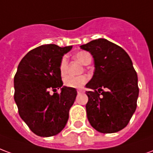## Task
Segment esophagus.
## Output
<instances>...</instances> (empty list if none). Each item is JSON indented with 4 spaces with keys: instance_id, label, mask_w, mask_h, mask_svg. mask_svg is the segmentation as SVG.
I'll list each match as a JSON object with an SVG mask.
<instances>
[{
    "instance_id": "1",
    "label": "esophagus",
    "mask_w": 153,
    "mask_h": 153,
    "mask_svg": "<svg viewBox=\"0 0 153 153\" xmlns=\"http://www.w3.org/2000/svg\"><path fill=\"white\" fill-rule=\"evenodd\" d=\"M77 93H79H79H83V91L82 89H78L77 90Z\"/></svg>"
}]
</instances>
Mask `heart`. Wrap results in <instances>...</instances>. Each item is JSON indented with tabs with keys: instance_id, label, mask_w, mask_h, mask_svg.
<instances>
[{
	"instance_id": "b5f03b06",
	"label": "heart",
	"mask_w": 153,
	"mask_h": 153,
	"mask_svg": "<svg viewBox=\"0 0 153 153\" xmlns=\"http://www.w3.org/2000/svg\"><path fill=\"white\" fill-rule=\"evenodd\" d=\"M74 58L80 63L87 65L91 63L92 56L87 51H79L74 56ZM60 72L61 75H65L67 72V58L63 57L60 63ZM88 78L86 76H66L64 79V83L67 87L70 88H80L86 83Z\"/></svg>"
}]
</instances>
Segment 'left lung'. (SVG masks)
Returning <instances> with one entry per match:
<instances>
[{
	"mask_svg": "<svg viewBox=\"0 0 153 153\" xmlns=\"http://www.w3.org/2000/svg\"><path fill=\"white\" fill-rule=\"evenodd\" d=\"M94 59L93 78L86 84L88 120L103 134L121 130L137 107L138 76L127 52L105 38L80 46Z\"/></svg>",
	"mask_w": 153,
	"mask_h": 153,
	"instance_id": "obj_1",
	"label": "left lung"
}]
</instances>
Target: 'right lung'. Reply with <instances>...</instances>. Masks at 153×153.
I'll list each match as a JSON object with an SVG mask.
<instances>
[{"mask_svg": "<svg viewBox=\"0 0 153 153\" xmlns=\"http://www.w3.org/2000/svg\"><path fill=\"white\" fill-rule=\"evenodd\" d=\"M72 46L60 47L47 44L25 55L14 78L15 101L19 114L35 134L51 137L66 125L69 111L76 98L74 88L63 86L60 63ZM61 88L52 95L49 91Z\"/></svg>", "mask_w": 153, "mask_h": 153, "instance_id": "1", "label": "right lung"}]
</instances>
